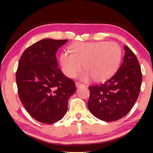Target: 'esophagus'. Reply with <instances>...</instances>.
Listing matches in <instances>:
<instances>
[{"label": "esophagus", "mask_w": 153, "mask_h": 153, "mask_svg": "<svg viewBox=\"0 0 153 153\" xmlns=\"http://www.w3.org/2000/svg\"><path fill=\"white\" fill-rule=\"evenodd\" d=\"M76 87H77V88H79V87H80V86H84V84H82V83H80V82H76Z\"/></svg>", "instance_id": "34e87169"}]
</instances>
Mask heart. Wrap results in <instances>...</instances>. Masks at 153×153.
<instances>
[{"label": "heart", "mask_w": 153, "mask_h": 153, "mask_svg": "<svg viewBox=\"0 0 153 153\" xmlns=\"http://www.w3.org/2000/svg\"><path fill=\"white\" fill-rule=\"evenodd\" d=\"M71 53H62L60 63L62 71L69 77H74L81 71L82 65L86 71L84 80L90 77L100 81L111 76L117 69L121 57V50L112 42H76L70 46Z\"/></svg>", "instance_id": "obj_1"}]
</instances>
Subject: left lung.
<instances>
[{
	"label": "left lung",
	"mask_w": 153,
	"mask_h": 153,
	"mask_svg": "<svg viewBox=\"0 0 153 153\" xmlns=\"http://www.w3.org/2000/svg\"><path fill=\"white\" fill-rule=\"evenodd\" d=\"M123 61L113 76L89 86V111L105 121L120 120L135 104L140 91L142 75L138 59L128 46H124Z\"/></svg>",
	"instance_id": "left-lung-1"
}]
</instances>
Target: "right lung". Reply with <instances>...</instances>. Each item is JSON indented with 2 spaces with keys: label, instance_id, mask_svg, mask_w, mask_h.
Listing matches in <instances>:
<instances>
[{
  "label": "right lung",
  "instance_id": "1",
  "mask_svg": "<svg viewBox=\"0 0 153 153\" xmlns=\"http://www.w3.org/2000/svg\"><path fill=\"white\" fill-rule=\"evenodd\" d=\"M67 40L43 39L27 48L16 71L18 94L25 109L39 122L52 124L64 117L69 97L76 92L74 80L58 67L56 51Z\"/></svg>",
  "mask_w": 153,
  "mask_h": 153
}]
</instances>
